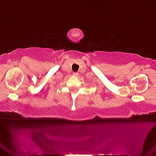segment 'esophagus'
<instances>
[{"label": "esophagus", "mask_w": 156, "mask_h": 156, "mask_svg": "<svg viewBox=\"0 0 156 156\" xmlns=\"http://www.w3.org/2000/svg\"><path fill=\"white\" fill-rule=\"evenodd\" d=\"M79 74H78V73H77V72H74L73 73V76H78Z\"/></svg>", "instance_id": "obj_1"}]
</instances>
